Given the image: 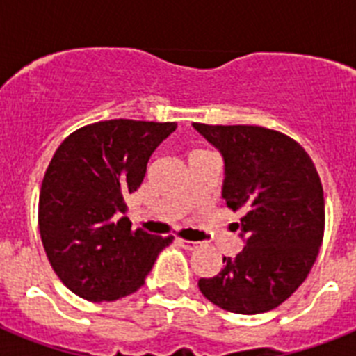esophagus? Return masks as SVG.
<instances>
[{
	"label": "esophagus",
	"instance_id": "obj_1",
	"mask_svg": "<svg viewBox=\"0 0 356 356\" xmlns=\"http://www.w3.org/2000/svg\"><path fill=\"white\" fill-rule=\"evenodd\" d=\"M178 242H180V246L185 248L187 251H193V250H196V248H200V242H196V241H184V238H180Z\"/></svg>",
	"mask_w": 356,
	"mask_h": 356
}]
</instances>
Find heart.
I'll list each match as a JSON object with an SVG mask.
<instances>
[{"label":"heart","instance_id":"1","mask_svg":"<svg viewBox=\"0 0 356 356\" xmlns=\"http://www.w3.org/2000/svg\"><path fill=\"white\" fill-rule=\"evenodd\" d=\"M196 153H203V151H194V153H191V155H196Z\"/></svg>","mask_w":356,"mask_h":356}]
</instances>
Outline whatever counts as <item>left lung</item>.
<instances>
[{
	"instance_id": "left-lung-1",
	"label": "left lung",
	"mask_w": 356,
	"mask_h": 356,
	"mask_svg": "<svg viewBox=\"0 0 356 356\" xmlns=\"http://www.w3.org/2000/svg\"><path fill=\"white\" fill-rule=\"evenodd\" d=\"M222 156V200L244 216L235 222L244 250L222 257L201 294L235 314L269 312L300 287L325 234V196L312 159L287 135L262 127L194 122Z\"/></svg>"
}]
</instances>
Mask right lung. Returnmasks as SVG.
<instances>
[{"mask_svg": "<svg viewBox=\"0 0 356 356\" xmlns=\"http://www.w3.org/2000/svg\"><path fill=\"white\" fill-rule=\"evenodd\" d=\"M175 130V122L112 119L80 128L55 151L40 187V238L53 271L83 300L134 294L172 242L131 232L124 197Z\"/></svg>", "mask_w": 356, "mask_h": 356, "instance_id": "obj_1", "label": "right lung"}]
</instances>
